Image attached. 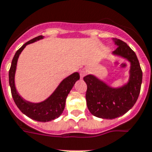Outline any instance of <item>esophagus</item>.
Here are the masks:
<instances>
[{
    "mask_svg": "<svg viewBox=\"0 0 152 152\" xmlns=\"http://www.w3.org/2000/svg\"><path fill=\"white\" fill-rule=\"evenodd\" d=\"M88 72H89L88 69H81V71H80V76H81V77H85L86 75L88 74Z\"/></svg>",
    "mask_w": 152,
    "mask_h": 152,
    "instance_id": "obj_1",
    "label": "esophagus"
}]
</instances>
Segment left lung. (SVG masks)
Returning <instances> with one entry per match:
<instances>
[{"instance_id": "8db88e82", "label": "left lung", "mask_w": 152, "mask_h": 152, "mask_svg": "<svg viewBox=\"0 0 152 152\" xmlns=\"http://www.w3.org/2000/svg\"><path fill=\"white\" fill-rule=\"evenodd\" d=\"M113 41L118 45L113 54L131 62L128 83L121 87L113 88L92 75L83 77L87 85L86 99L90 112L98 118L107 119L120 117L132 109L140 95L142 78L135 53L123 41L117 38H113Z\"/></svg>"}]
</instances>
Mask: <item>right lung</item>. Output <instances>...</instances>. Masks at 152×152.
Masks as SVG:
<instances>
[{
  "label": "right lung",
  "instance_id": "obj_1",
  "mask_svg": "<svg viewBox=\"0 0 152 152\" xmlns=\"http://www.w3.org/2000/svg\"><path fill=\"white\" fill-rule=\"evenodd\" d=\"M43 37H44L43 36L34 37L25 43L16 52L15 55L12 58L11 67L9 72V81H10L12 99L14 100L17 107L19 108V110L26 116H28V118L34 120L38 122H49L58 118L61 115V113L63 112L67 95L69 93V91H71L75 83L80 78V76L77 72H75L66 77L61 81L57 89L53 91V93L43 102H37V103L30 102L26 101L20 96V94L16 90L15 82H14L16 68H17V63H18L19 55L26 45L34 42L39 41Z\"/></svg>",
  "mask_w": 152,
  "mask_h": 152
}]
</instances>
